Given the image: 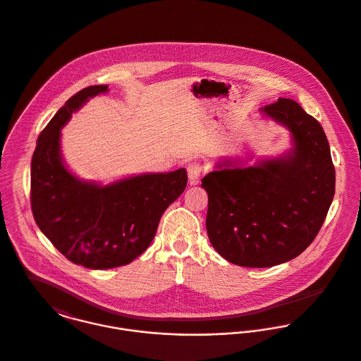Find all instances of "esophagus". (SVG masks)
Listing matches in <instances>:
<instances>
[{
  "label": "esophagus",
  "mask_w": 361,
  "mask_h": 361,
  "mask_svg": "<svg viewBox=\"0 0 361 361\" xmlns=\"http://www.w3.org/2000/svg\"><path fill=\"white\" fill-rule=\"evenodd\" d=\"M187 171H188V178H190V183L194 185L200 181V177L203 173V166L200 161H191L188 163L187 166Z\"/></svg>",
  "instance_id": "esophagus-1"
}]
</instances>
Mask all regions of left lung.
Wrapping results in <instances>:
<instances>
[{
  "label": "left lung",
  "mask_w": 361,
  "mask_h": 361,
  "mask_svg": "<svg viewBox=\"0 0 361 361\" xmlns=\"http://www.w3.org/2000/svg\"><path fill=\"white\" fill-rule=\"evenodd\" d=\"M262 112L289 128L293 148L247 167L219 163L202 178L209 240L242 267H271L299 256L319 234L335 194V167L320 123L288 98Z\"/></svg>",
  "instance_id": "obj_1"
}]
</instances>
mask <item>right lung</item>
I'll return each mask as SVG.
<instances>
[{"mask_svg":"<svg viewBox=\"0 0 361 361\" xmlns=\"http://www.w3.org/2000/svg\"><path fill=\"white\" fill-rule=\"evenodd\" d=\"M108 85H90L45 126L32 158L30 200L42 234L72 263L92 270L131 263L154 240L163 212L187 187V170L142 174L109 185L84 183L63 164L61 128Z\"/></svg>","mask_w":361,"mask_h":361,"instance_id":"obj_1","label":"right lung"}]
</instances>
